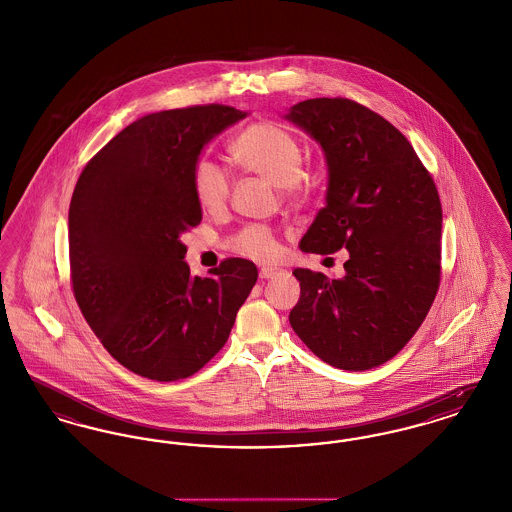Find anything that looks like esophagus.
I'll return each mask as SVG.
<instances>
[{"mask_svg":"<svg viewBox=\"0 0 512 512\" xmlns=\"http://www.w3.org/2000/svg\"><path fill=\"white\" fill-rule=\"evenodd\" d=\"M280 274H284V268L263 267L261 268V272H259L261 280H270V278H276V276H280Z\"/></svg>","mask_w":512,"mask_h":512,"instance_id":"obj_1","label":"esophagus"}]
</instances>
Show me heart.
<instances>
[{"mask_svg":"<svg viewBox=\"0 0 512 512\" xmlns=\"http://www.w3.org/2000/svg\"><path fill=\"white\" fill-rule=\"evenodd\" d=\"M232 159L244 167L282 186L284 192L297 194L311 184V172L303 167V147L290 130L274 122H255L242 130L232 146ZM230 174L211 159H201L195 165L194 190L199 205L205 211L217 213L230 197ZM230 247L255 261H270L278 255L280 247L267 226H247L240 230Z\"/></svg>","mask_w":512,"mask_h":512,"instance_id":"obj_1","label":"heart"}]
</instances>
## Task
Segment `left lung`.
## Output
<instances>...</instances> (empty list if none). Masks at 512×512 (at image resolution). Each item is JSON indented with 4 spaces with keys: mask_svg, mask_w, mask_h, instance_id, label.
<instances>
[{
    "mask_svg": "<svg viewBox=\"0 0 512 512\" xmlns=\"http://www.w3.org/2000/svg\"><path fill=\"white\" fill-rule=\"evenodd\" d=\"M322 147L326 205L301 238L305 253L349 251L345 274L295 268L293 332L328 365L368 370L411 340L439 288L441 203L409 140L345 98L299 101L286 115Z\"/></svg>",
    "mask_w": 512,
    "mask_h": 512,
    "instance_id": "obj_1",
    "label": "left lung"
}]
</instances>
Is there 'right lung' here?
<instances>
[{
  "label": "right lung",
  "mask_w": 512,
  "mask_h": 512,
  "mask_svg": "<svg viewBox=\"0 0 512 512\" xmlns=\"http://www.w3.org/2000/svg\"><path fill=\"white\" fill-rule=\"evenodd\" d=\"M247 117L228 105L151 113L128 124L80 174L69 207L74 299L122 366L157 382L207 365L257 282L247 259L192 276L180 236L201 222L197 159Z\"/></svg>",
  "instance_id": "1"
}]
</instances>
